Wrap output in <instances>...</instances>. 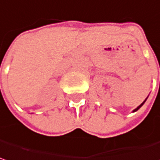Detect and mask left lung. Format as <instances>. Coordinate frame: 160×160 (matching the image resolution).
<instances>
[{"mask_svg": "<svg viewBox=\"0 0 160 160\" xmlns=\"http://www.w3.org/2000/svg\"><path fill=\"white\" fill-rule=\"evenodd\" d=\"M148 97L146 98V100H145V101H144V102H142V103H141V104H140L139 106H138V107H137V108H136V109H135V110H133V112H137L138 110H139V109H140V108H141V107H142V106H143V104H144V103H145V102L147 101V99H148Z\"/></svg>", "mask_w": 160, "mask_h": 160, "instance_id": "8db88e82", "label": "left lung"}]
</instances>
